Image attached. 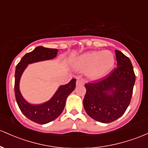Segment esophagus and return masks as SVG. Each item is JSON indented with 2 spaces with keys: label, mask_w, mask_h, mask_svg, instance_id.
<instances>
[{
  "label": "esophagus",
  "mask_w": 148,
  "mask_h": 148,
  "mask_svg": "<svg viewBox=\"0 0 148 148\" xmlns=\"http://www.w3.org/2000/svg\"><path fill=\"white\" fill-rule=\"evenodd\" d=\"M84 80H83L82 79H79L77 81V85H84Z\"/></svg>",
  "instance_id": "1"
}]
</instances>
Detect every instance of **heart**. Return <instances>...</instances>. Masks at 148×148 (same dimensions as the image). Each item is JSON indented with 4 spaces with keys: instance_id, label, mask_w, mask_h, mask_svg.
<instances>
[{
    "instance_id": "1",
    "label": "heart",
    "mask_w": 148,
    "mask_h": 148,
    "mask_svg": "<svg viewBox=\"0 0 148 148\" xmlns=\"http://www.w3.org/2000/svg\"><path fill=\"white\" fill-rule=\"evenodd\" d=\"M114 57L109 50L92 51L84 53L77 59L76 66L87 70L88 77L92 79L103 77L111 70L114 64Z\"/></svg>"
}]
</instances>
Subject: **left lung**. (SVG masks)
Wrapping results in <instances>:
<instances>
[{
    "label": "left lung",
    "instance_id": "left-lung-1",
    "mask_svg": "<svg viewBox=\"0 0 148 148\" xmlns=\"http://www.w3.org/2000/svg\"><path fill=\"white\" fill-rule=\"evenodd\" d=\"M117 67L106 77L85 84L84 107L88 116L102 123H110L122 116L131 102L136 75L131 62L115 50Z\"/></svg>",
    "mask_w": 148,
    "mask_h": 148
}]
</instances>
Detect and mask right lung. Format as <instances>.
Returning a JSON list of instances; mask_svg holds the SVG:
<instances>
[{
	"label": "right lung",
	"instance_id": "obj_1",
	"mask_svg": "<svg viewBox=\"0 0 148 148\" xmlns=\"http://www.w3.org/2000/svg\"><path fill=\"white\" fill-rule=\"evenodd\" d=\"M58 50L38 46L33 51L27 53L16 66L14 74V94L16 101L22 112L34 122L45 124L58 118L62 112L65 106L66 98L76 87V79H72L67 84L61 86L49 101L38 105L27 103L21 95L19 82L25 68L28 64L38 61L46 60L56 58Z\"/></svg>",
	"mask_w": 148,
	"mask_h": 148
}]
</instances>
